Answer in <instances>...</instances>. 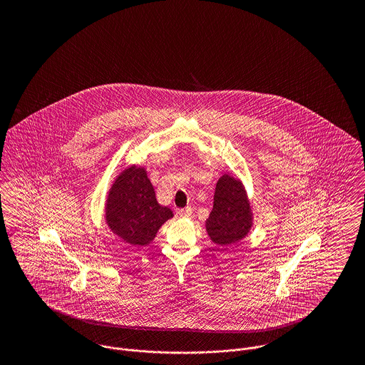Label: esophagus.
Listing matches in <instances>:
<instances>
[{"label":"esophagus","instance_id":"obj_1","mask_svg":"<svg viewBox=\"0 0 365 365\" xmlns=\"http://www.w3.org/2000/svg\"><path fill=\"white\" fill-rule=\"evenodd\" d=\"M191 213H192L191 207H187V208L185 209H179V210H178V215H179L180 217H190Z\"/></svg>","mask_w":365,"mask_h":365}]
</instances>
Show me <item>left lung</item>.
Masks as SVG:
<instances>
[{
  "label": "left lung",
  "instance_id": "obj_1",
  "mask_svg": "<svg viewBox=\"0 0 365 365\" xmlns=\"http://www.w3.org/2000/svg\"><path fill=\"white\" fill-rule=\"evenodd\" d=\"M253 226V213L240 179L225 174L216 183L213 208L205 227L212 242L230 246L243 240Z\"/></svg>",
  "mask_w": 365,
  "mask_h": 365
}]
</instances>
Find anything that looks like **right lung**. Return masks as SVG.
I'll return each mask as SVG.
<instances>
[{
  "label": "right lung",
  "mask_w": 365,
  "mask_h": 365,
  "mask_svg": "<svg viewBox=\"0 0 365 365\" xmlns=\"http://www.w3.org/2000/svg\"><path fill=\"white\" fill-rule=\"evenodd\" d=\"M174 217L173 210L157 202L146 170L131 165L116 178L105 205L106 225L131 246H146L158 228Z\"/></svg>",
  "instance_id": "add662e5"
}]
</instances>
